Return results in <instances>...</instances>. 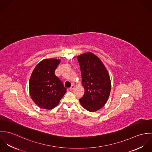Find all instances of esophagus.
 I'll use <instances>...</instances> for the list:
<instances>
[{
    "label": "esophagus",
    "mask_w": 152,
    "mask_h": 152,
    "mask_svg": "<svg viewBox=\"0 0 152 152\" xmlns=\"http://www.w3.org/2000/svg\"><path fill=\"white\" fill-rule=\"evenodd\" d=\"M74 88H75L74 86H71V87H70L69 89L70 91H72L74 89Z\"/></svg>",
    "instance_id": "1"
}]
</instances>
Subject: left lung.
Instances as JSON below:
<instances>
[{
    "label": "left lung",
    "mask_w": 152,
    "mask_h": 152,
    "mask_svg": "<svg viewBox=\"0 0 152 152\" xmlns=\"http://www.w3.org/2000/svg\"><path fill=\"white\" fill-rule=\"evenodd\" d=\"M77 59L85 89L80 102L87 110L95 112L108 101L111 88L108 72L99 58L91 53L81 54Z\"/></svg>",
    "instance_id": "left-lung-1"
}]
</instances>
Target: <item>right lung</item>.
I'll return each mask as SVG.
<instances>
[{"mask_svg":"<svg viewBox=\"0 0 152 152\" xmlns=\"http://www.w3.org/2000/svg\"><path fill=\"white\" fill-rule=\"evenodd\" d=\"M60 60L45 59L34 69L29 81L31 99L40 108L51 109L56 107L66 92V88L55 75Z\"/></svg>","mask_w":152,"mask_h":152,"instance_id":"obj_1","label":"right lung"}]
</instances>
